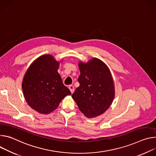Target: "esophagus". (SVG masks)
<instances>
[{"mask_svg":"<svg viewBox=\"0 0 156 156\" xmlns=\"http://www.w3.org/2000/svg\"><path fill=\"white\" fill-rule=\"evenodd\" d=\"M69 90H71V92L72 94L74 92V87L73 85H69Z\"/></svg>","mask_w":156,"mask_h":156,"instance_id":"obj_1","label":"esophagus"}]
</instances>
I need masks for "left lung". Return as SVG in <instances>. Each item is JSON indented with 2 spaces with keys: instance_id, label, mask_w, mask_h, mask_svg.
Here are the masks:
<instances>
[{
  "instance_id": "obj_1",
  "label": "left lung",
  "mask_w": 156,
  "mask_h": 156,
  "mask_svg": "<svg viewBox=\"0 0 156 156\" xmlns=\"http://www.w3.org/2000/svg\"><path fill=\"white\" fill-rule=\"evenodd\" d=\"M78 65L80 85L72 97L86 117H97L109 108L115 97L111 72L104 62L96 58L87 62L79 61Z\"/></svg>"
}]
</instances>
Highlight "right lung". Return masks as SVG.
<instances>
[{
  "mask_svg": "<svg viewBox=\"0 0 156 156\" xmlns=\"http://www.w3.org/2000/svg\"><path fill=\"white\" fill-rule=\"evenodd\" d=\"M59 61L51 55L34 60L26 71L22 87L28 105L41 114L56 110L62 100L71 94L58 72Z\"/></svg>",
  "mask_w": 156,
  "mask_h": 156,
  "instance_id": "add662e5",
  "label": "right lung"
}]
</instances>
